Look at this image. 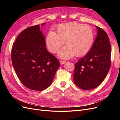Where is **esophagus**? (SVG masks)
<instances>
[{
	"instance_id": "esophagus-1",
	"label": "esophagus",
	"mask_w": 120,
	"mask_h": 120,
	"mask_svg": "<svg viewBox=\"0 0 120 120\" xmlns=\"http://www.w3.org/2000/svg\"><path fill=\"white\" fill-rule=\"evenodd\" d=\"M66 63V61H64V60H61V61H60V64H64Z\"/></svg>"
}]
</instances>
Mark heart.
<instances>
[{
  "instance_id": "b5f03b06",
  "label": "heart",
  "mask_w": 120,
  "mask_h": 120,
  "mask_svg": "<svg viewBox=\"0 0 120 120\" xmlns=\"http://www.w3.org/2000/svg\"><path fill=\"white\" fill-rule=\"evenodd\" d=\"M95 39L92 28L88 25L76 22L61 24L56 27V32L49 31L45 37V45L49 51L57 52L64 42L67 46L59 52L61 59H68L75 55L83 56L91 49Z\"/></svg>"
}]
</instances>
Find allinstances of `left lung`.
<instances>
[{
  "instance_id": "left-lung-1",
  "label": "left lung",
  "mask_w": 120,
  "mask_h": 120,
  "mask_svg": "<svg viewBox=\"0 0 120 120\" xmlns=\"http://www.w3.org/2000/svg\"><path fill=\"white\" fill-rule=\"evenodd\" d=\"M97 37L88 53L75 63L74 82L85 90L95 89L103 82L111 67V45L108 35L96 26Z\"/></svg>"
}]
</instances>
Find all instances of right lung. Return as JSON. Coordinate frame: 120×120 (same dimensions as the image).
Instances as JSON below:
<instances>
[{
  "label": "right lung",
  "instance_id": "add662e5",
  "mask_svg": "<svg viewBox=\"0 0 120 120\" xmlns=\"http://www.w3.org/2000/svg\"><path fill=\"white\" fill-rule=\"evenodd\" d=\"M45 48V38L39 25L25 29L13 43L12 66L20 82L29 89L48 88L60 67L59 60Z\"/></svg>",
  "mask_w": 120,
  "mask_h": 120
}]
</instances>
